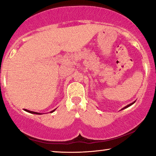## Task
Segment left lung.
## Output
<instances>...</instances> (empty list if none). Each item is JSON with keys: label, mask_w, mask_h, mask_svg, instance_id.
Here are the masks:
<instances>
[{"label": "left lung", "mask_w": 156, "mask_h": 156, "mask_svg": "<svg viewBox=\"0 0 156 156\" xmlns=\"http://www.w3.org/2000/svg\"><path fill=\"white\" fill-rule=\"evenodd\" d=\"M135 102H132V103H131V104H129V105H127V106H126V107H124V108H123L122 109H125V108H127V107H129V106H131V105H133V103H134Z\"/></svg>", "instance_id": "left-lung-1"}]
</instances>
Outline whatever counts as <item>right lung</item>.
I'll use <instances>...</instances> for the list:
<instances>
[{"label": "right lung", "mask_w": 156, "mask_h": 156, "mask_svg": "<svg viewBox=\"0 0 156 156\" xmlns=\"http://www.w3.org/2000/svg\"><path fill=\"white\" fill-rule=\"evenodd\" d=\"M27 112H30V113H32V114H36V115H41V114H39V113H37V112H32V111H29V110H26ZM54 110H53V111H51V112H53Z\"/></svg>", "instance_id": "1"}]
</instances>
